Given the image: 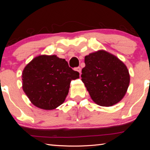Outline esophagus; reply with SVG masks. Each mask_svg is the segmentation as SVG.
<instances>
[{
    "label": "esophagus",
    "instance_id": "esophagus-1",
    "mask_svg": "<svg viewBox=\"0 0 150 150\" xmlns=\"http://www.w3.org/2000/svg\"><path fill=\"white\" fill-rule=\"evenodd\" d=\"M75 70L76 71H77L80 73L81 74V67H77V68H75Z\"/></svg>",
    "mask_w": 150,
    "mask_h": 150
}]
</instances>
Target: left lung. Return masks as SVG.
<instances>
[{"instance_id": "left-lung-1", "label": "left lung", "mask_w": 150, "mask_h": 150, "mask_svg": "<svg viewBox=\"0 0 150 150\" xmlns=\"http://www.w3.org/2000/svg\"><path fill=\"white\" fill-rule=\"evenodd\" d=\"M81 80L97 105L111 106L122 99L130 83L124 63L106 51L99 50L85 57Z\"/></svg>"}]
</instances>
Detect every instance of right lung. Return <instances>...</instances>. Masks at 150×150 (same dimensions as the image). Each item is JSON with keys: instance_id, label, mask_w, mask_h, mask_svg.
<instances>
[{"instance_id": "right-lung-1", "label": "right lung", "mask_w": 150, "mask_h": 150, "mask_svg": "<svg viewBox=\"0 0 150 150\" xmlns=\"http://www.w3.org/2000/svg\"><path fill=\"white\" fill-rule=\"evenodd\" d=\"M22 88L34 106L53 110L60 106L69 93L70 83L79 73L56 55H39L22 72Z\"/></svg>"}]
</instances>
